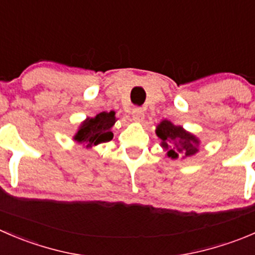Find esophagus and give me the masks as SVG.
<instances>
[{
	"instance_id": "1",
	"label": "esophagus",
	"mask_w": 255,
	"mask_h": 255,
	"mask_svg": "<svg viewBox=\"0 0 255 255\" xmlns=\"http://www.w3.org/2000/svg\"><path fill=\"white\" fill-rule=\"evenodd\" d=\"M130 115H132V120L134 121V122H142V121L144 120V111L139 107L133 108Z\"/></svg>"
}]
</instances>
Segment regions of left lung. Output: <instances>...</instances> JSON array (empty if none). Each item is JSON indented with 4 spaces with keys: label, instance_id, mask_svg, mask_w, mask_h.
I'll use <instances>...</instances> for the list:
<instances>
[{
    "label": "left lung",
    "instance_id": "obj_1",
    "mask_svg": "<svg viewBox=\"0 0 255 255\" xmlns=\"http://www.w3.org/2000/svg\"><path fill=\"white\" fill-rule=\"evenodd\" d=\"M155 133L162 139L160 145L167 150V155L172 159H177L179 155L183 158L190 157L198 152V138L169 121H162L157 126Z\"/></svg>",
    "mask_w": 255,
    "mask_h": 255
}]
</instances>
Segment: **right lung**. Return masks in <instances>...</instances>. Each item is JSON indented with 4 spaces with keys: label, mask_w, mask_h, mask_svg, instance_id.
<instances>
[{
    "label": "right lung",
    "mask_w": 255,
    "mask_h": 255,
    "mask_svg": "<svg viewBox=\"0 0 255 255\" xmlns=\"http://www.w3.org/2000/svg\"><path fill=\"white\" fill-rule=\"evenodd\" d=\"M115 123L116 113L113 111L101 112L96 117L87 118L85 122L81 123L78 132L76 133L73 139L80 144L86 145V148L110 142L113 138V133L111 129Z\"/></svg>",
    "instance_id": "right-lung-1"
}]
</instances>
